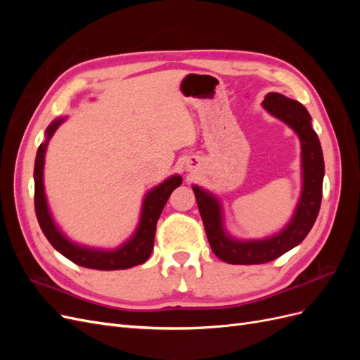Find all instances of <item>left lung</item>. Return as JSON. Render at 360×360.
<instances>
[{
    "instance_id": "1",
    "label": "left lung",
    "mask_w": 360,
    "mask_h": 360,
    "mask_svg": "<svg viewBox=\"0 0 360 360\" xmlns=\"http://www.w3.org/2000/svg\"><path fill=\"white\" fill-rule=\"evenodd\" d=\"M263 106L296 130L302 141L303 192L296 214L284 231L267 240L237 242L222 230L219 202L212 195L193 186L210 248L217 258L230 264H263L284 255L308 236L321 205L324 160L320 139L311 127V115L299 102L279 93H269Z\"/></svg>"
}]
</instances>
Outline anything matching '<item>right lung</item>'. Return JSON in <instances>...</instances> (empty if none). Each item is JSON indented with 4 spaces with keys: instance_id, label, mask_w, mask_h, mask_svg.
<instances>
[{
    "instance_id": "1",
    "label": "right lung",
    "mask_w": 360,
    "mask_h": 360,
    "mask_svg": "<svg viewBox=\"0 0 360 360\" xmlns=\"http://www.w3.org/2000/svg\"><path fill=\"white\" fill-rule=\"evenodd\" d=\"M61 122L63 120H57V122H52L48 126L46 143L40 144L34 163V209L43 234L46 236L49 243L56 248L60 254L73 261L75 264L82 267L97 270H118L143 264L144 261L148 259L151 250H153L156 225L163 207H165L172 191L181 184V179L179 176H172L147 195L144 200L143 216H141L138 230L132 237V240H129L124 246L117 250H111V252L76 246L72 242H69L68 238L57 230V226L53 225L52 217L48 212L45 191H43V162H45L46 146L53 132H56L57 127L61 124Z\"/></svg>"
}]
</instances>
